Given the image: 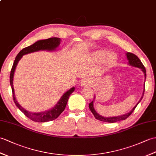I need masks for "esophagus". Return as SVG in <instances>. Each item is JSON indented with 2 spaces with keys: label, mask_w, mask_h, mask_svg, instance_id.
Wrapping results in <instances>:
<instances>
[{
  "label": "esophagus",
  "mask_w": 156,
  "mask_h": 156,
  "mask_svg": "<svg viewBox=\"0 0 156 156\" xmlns=\"http://www.w3.org/2000/svg\"><path fill=\"white\" fill-rule=\"evenodd\" d=\"M92 81L91 79H90V78H86V79H84V80L82 81V82L81 83V86H90V85L92 84Z\"/></svg>",
  "instance_id": "esophagus-1"
}]
</instances>
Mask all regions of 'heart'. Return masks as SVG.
<instances>
[{
  "instance_id": "obj_1",
  "label": "heart",
  "mask_w": 156,
  "mask_h": 156,
  "mask_svg": "<svg viewBox=\"0 0 156 156\" xmlns=\"http://www.w3.org/2000/svg\"><path fill=\"white\" fill-rule=\"evenodd\" d=\"M92 58L95 62L103 61L104 66H110L113 64L117 59V56L113 52L108 53L107 51L104 50H98L91 54Z\"/></svg>"
}]
</instances>
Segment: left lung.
<instances>
[{
  "instance_id": "left-lung-1",
  "label": "left lung",
  "mask_w": 156,
  "mask_h": 156,
  "mask_svg": "<svg viewBox=\"0 0 156 156\" xmlns=\"http://www.w3.org/2000/svg\"><path fill=\"white\" fill-rule=\"evenodd\" d=\"M126 58H127V59L128 60V64L129 65H130V66H133V67L139 68L144 72L145 80H144V90H143L142 96V97H141V98L140 99V100L138 101V102H137L136 104V106L132 108V110H130L129 112H128V113L122 114V115H118V116H111V117L102 116V115H100L96 111V110L94 109V100H95V98H96V96H94L92 102H91L89 104V108H90V110H91V112H92V114H94V117L97 119H98V120H100L102 122H109V123H114V122H117L121 121V120H124V119H126V118H128L129 116V115L132 114V113L133 112V110H135V108L137 106V104H138L141 102V100H142V98H143L144 91H145V81H146V68H145L143 64L142 63V62H141V60L138 58V57L136 56L135 54H133L132 53H130V52H127V53H126Z\"/></svg>"
}]
</instances>
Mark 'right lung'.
Segmentation results:
<instances>
[{
    "instance_id": "1",
    "label": "right lung",
    "mask_w": 156,
    "mask_h": 156,
    "mask_svg": "<svg viewBox=\"0 0 156 156\" xmlns=\"http://www.w3.org/2000/svg\"><path fill=\"white\" fill-rule=\"evenodd\" d=\"M60 42L61 39L59 38H50L44 40H39V41L34 42V44L26 47V48H23L21 51H20V52L18 54V55L16 56L13 63V66L12 67L10 75V84L12 88L14 102L15 103L16 106L18 107V108H19V109L23 112L27 117L30 118L34 122H46L54 120V119H55L56 118L58 117L62 112L64 110L66 106L68 98H69L71 94L74 91L75 88L74 87H72L70 90H68V91L64 93L63 95L60 97V100L58 101V102L54 105L52 108H50V109L41 112H30L27 110L23 106H21V105L16 100L15 94H14V90L13 87V79L14 72H15L18 63H19V62L24 55H26V54L34 52L42 51V50H46V51L48 52L55 51L56 48H58V46L60 44Z\"/></svg>"
}]
</instances>
